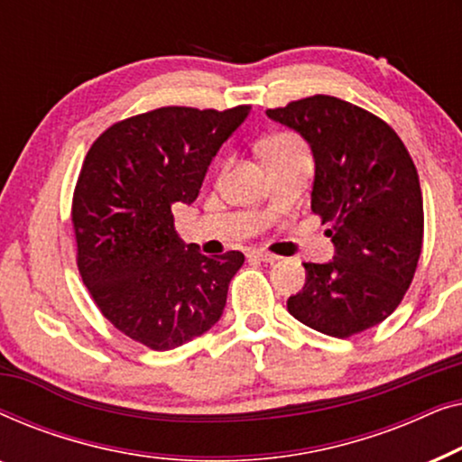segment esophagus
<instances>
[{
	"instance_id": "obj_1",
	"label": "esophagus",
	"mask_w": 462,
	"mask_h": 462,
	"mask_svg": "<svg viewBox=\"0 0 462 462\" xmlns=\"http://www.w3.org/2000/svg\"><path fill=\"white\" fill-rule=\"evenodd\" d=\"M248 256H250V258H256V261H263V263H275V261H280V256L271 254V252H264V250H252Z\"/></svg>"
}]
</instances>
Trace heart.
<instances>
[{
	"instance_id": "b5f03b06",
	"label": "heart",
	"mask_w": 462,
	"mask_h": 462,
	"mask_svg": "<svg viewBox=\"0 0 462 462\" xmlns=\"http://www.w3.org/2000/svg\"><path fill=\"white\" fill-rule=\"evenodd\" d=\"M261 153L269 168L294 160V157H309L305 141L294 132H275V134L267 136L261 144Z\"/></svg>"
}]
</instances>
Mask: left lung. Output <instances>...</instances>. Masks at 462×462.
<instances>
[{"mask_svg":"<svg viewBox=\"0 0 462 462\" xmlns=\"http://www.w3.org/2000/svg\"><path fill=\"white\" fill-rule=\"evenodd\" d=\"M311 144V210L330 223L337 256L305 263V288L288 311L321 334L349 338L395 311L422 250V193L406 144L387 122L328 94L267 109Z\"/></svg>","mask_w":462,"mask_h":462,"instance_id":"left-lung-1","label":"left lung"}]
</instances>
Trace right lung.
Returning <instances> with one entry per match:
<instances>
[{"instance_id":"obj_1","label":"right lung","mask_w":462,"mask_h":462,"mask_svg":"<svg viewBox=\"0 0 462 462\" xmlns=\"http://www.w3.org/2000/svg\"><path fill=\"white\" fill-rule=\"evenodd\" d=\"M252 106H160L109 125L81 163L71 223L78 269L100 313L125 337L168 351L223 315L244 254L204 256L174 226L206 170Z\"/></svg>"}]
</instances>
